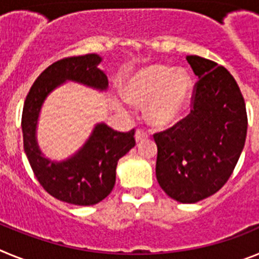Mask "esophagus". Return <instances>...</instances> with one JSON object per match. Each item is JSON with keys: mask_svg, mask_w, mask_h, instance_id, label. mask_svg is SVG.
<instances>
[{"mask_svg": "<svg viewBox=\"0 0 259 259\" xmlns=\"http://www.w3.org/2000/svg\"><path fill=\"white\" fill-rule=\"evenodd\" d=\"M146 137H148V134H146L144 130H137L136 134H135V139H136L137 143L141 140H144V139H146Z\"/></svg>", "mask_w": 259, "mask_h": 259, "instance_id": "obj_1", "label": "esophagus"}]
</instances>
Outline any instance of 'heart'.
<instances>
[{"label":"heart","mask_w":259,"mask_h":259,"mask_svg":"<svg viewBox=\"0 0 259 259\" xmlns=\"http://www.w3.org/2000/svg\"><path fill=\"white\" fill-rule=\"evenodd\" d=\"M123 92L128 101L145 104L146 116L153 125L175 124L184 115L191 102L193 81L184 68L164 65H150L127 77Z\"/></svg>","instance_id":"heart-1"}]
</instances>
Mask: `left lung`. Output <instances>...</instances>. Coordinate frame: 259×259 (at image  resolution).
<instances>
[{"label": "left lung", "mask_w": 259, "mask_h": 259, "mask_svg": "<svg viewBox=\"0 0 259 259\" xmlns=\"http://www.w3.org/2000/svg\"><path fill=\"white\" fill-rule=\"evenodd\" d=\"M187 61L198 76L191 113L153 137L161 188L174 200L194 203L217 193L232 175L245 145L248 116L227 68L198 56Z\"/></svg>", "instance_id": "obj_1"}]
</instances>
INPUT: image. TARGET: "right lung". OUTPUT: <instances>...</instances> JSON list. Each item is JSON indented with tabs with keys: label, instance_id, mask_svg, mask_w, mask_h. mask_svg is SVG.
Segmentation results:
<instances>
[{
	"label": "right lung",
	"instance_id": "right-lung-1",
	"mask_svg": "<svg viewBox=\"0 0 259 259\" xmlns=\"http://www.w3.org/2000/svg\"><path fill=\"white\" fill-rule=\"evenodd\" d=\"M101 61L97 54H85L54 62L36 79L23 106V145L36 179L50 196L80 206L98 203L113 191L119 158L136 144L135 130L118 132L98 123L83 148L66 161L54 162L41 153L36 127L45 98L66 80L106 91L107 76L98 68Z\"/></svg>",
	"mask_w": 259,
	"mask_h": 259
}]
</instances>
